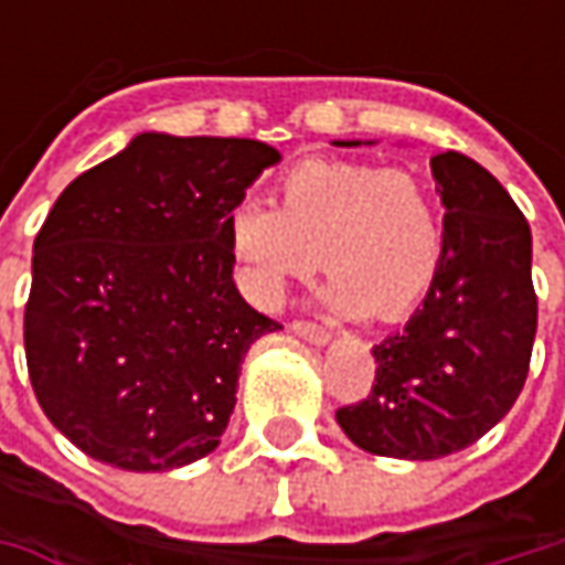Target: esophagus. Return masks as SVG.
<instances>
[{
    "instance_id": "obj_1",
    "label": "esophagus",
    "mask_w": 565,
    "mask_h": 565,
    "mask_svg": "<svg viewBox=\"0 0 565 565\" xmlns=\"http://www.w3.org/2000/svg\"><path fill=\"white\" fill-rule=\"evenodd\" d=\"M292 333L295 337L308 339V342H317V345L330 342V330L320 327V323H311V320H292Z\"/></svg>"
}]
</instances>
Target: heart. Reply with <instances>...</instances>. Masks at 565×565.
<instances>
[{
  "instance_id": "obj_1",
  "label": "heart",
  "mask_w": 565,
  "mask_h": 565,
  "mask_svg": "<svg viewBox=\"0 0 565 565\" xmlns=\"http://www.w3.org/2000/svg\"><path fill=\"white\" fill-rule=\"evenodd\" d=\"M273 198L276 206L245 198L226 216L228 248L260 308H276L320 257L337 311L399 320L440 270V213L408 169L305 160L276 179Z\"/></svg>"
}]
</instances>
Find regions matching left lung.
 I'll list each match as a JSON object with an SVG mask.
<instances>
[{"instance_id":"1","label":"left lung","mask_w":565,"mask_h":565,"mask_svg":"<svg viewBox=\"0 0 565 565\" xmlns=\"http://www.w3.org/2000/svg\"><path fill=\"white\" fill-rule=\"evenodd\" d=\"M444 257L405 330L374 345L377 377L337 408L349 440L390 459H440L481 440L519 399L534 330L532 228L510 191L462 153L430 160Z\"/></svg>"}]
</instances>
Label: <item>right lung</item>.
<instances>
[{
  "instance_id": "1",
  "label": "right lung",
  "mask_w": 565,
  "mask_h": 565,
  "mask_svg": "<svg viewBox=\"0 0 565 565\" xmlns=\"http://www.w3.org/2000/svg\"><path fill=\"white\" fill-rule=\"evenodd\" d=\"M279 160L248 138L138 135L58 194L33 238L28 374L90 459L169 471L220 446L250 342L226 216Z\"/></svg>"
}]
</instances>
